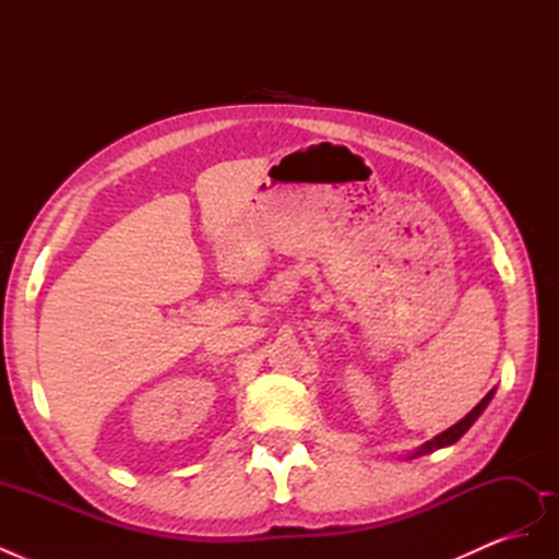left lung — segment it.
<instances>
[{
  "mask_svg": "<svg viewBox=\"0 0 559 559\" xmlns=\"http://www.w3.org/2000/svg\"><path fill=\"white\" fill-rule=\"evenodd\" d=\"M492 394L495 392H489L478 405H476V408H473L464 419H460V421H456V425L454 427H450L448 431H443V433H438L436 438H433V441H429V443H425V445H421L413 456H419V454H427V452H433V450H438V448H445V445H452V443H456V441H460V438L471 429V425H473V421H476L478 417H480V413L487 408V403L489 401H492Z\"/></svg>",
  "mask_w": 559,
  "mask_h": 559,
  "instance_id": "obj_1",
  "label": "left lung"
}]
</instances>
